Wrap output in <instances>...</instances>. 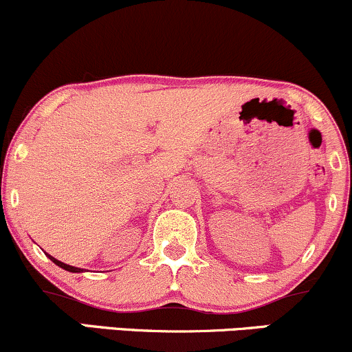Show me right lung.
<instances>
[{"label":"right lung","instance_id":"1","mask_svg":"<svg viewBox=\"0 0 352 352\" xmlns=\"http://www.w3.org/2000/svg\"><path fill=\"white\" fill-rule=\"evenodd\" d=\"M49 258L52 260L54 263H56L57 267H60V268H64V270H67V272H72V274H80V272H84V268H78V267H72V265H67V263H64V262H60V260H57V258H54L52 255H47Z\"/></svg>","mask_w":352,"mask_h":352}]
</instances>
